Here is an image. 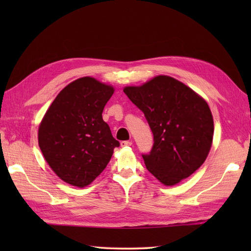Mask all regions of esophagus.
Masks as SVG:
<instances>
[{
  "mask_svg": "<svg viewBox=\"0 0 251 251\" xmlns=\"http://www.w3.org/2000/svg\"><path fill=\"white\" fill-rule=\"evenodd\" d=\"M132 145L131 141H128V140H125V141H122L121 142V146L122 147H130Z\"/></svg>",
  "mask_w": 251,
  "mask_h": 251,
  "instance_id": "1",
  "label": "esophagus"
}]
</instances>
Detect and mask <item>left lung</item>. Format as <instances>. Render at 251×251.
I'll return each instance as SVG.
<instances>
[{
    "label": "left lung",
    "mask_w": 251,
    "mask_h": 251,
    "mask_svg": "<svg viewBox=\"0 0 251 251\" xmlns=\"http://www.w3.org/2000/svg\"><path fill=\"white\" fill-rule=\"evenodd\" d=\"M124 93L146 116L153 147L142 154L147 169L165 185H175L199 169L209 153L214 120L209 106L190 87L159 75Z\"/></svg>",
    "instance_id": "8db88e82"
}]
</instances>
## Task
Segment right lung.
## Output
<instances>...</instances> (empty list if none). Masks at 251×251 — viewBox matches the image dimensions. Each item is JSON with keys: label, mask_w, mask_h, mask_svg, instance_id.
<instances>
[{"label": "right lung", "mask_w": 251, "mask_h": 251, "mask_svg": "<svg viewBox=\"0 0 251 251\" xmlns=\"http://www.w3.org/2000/svg\"><path fill=\"white\" fill-rule=\"evenodd\" d=\"M113 87L81 77L58 94L39 128V146L55 174L84 188L103 172L114 148L120 147L102 111Z\"/></svg>", "instance_id": "1"}]
</instances>
